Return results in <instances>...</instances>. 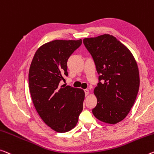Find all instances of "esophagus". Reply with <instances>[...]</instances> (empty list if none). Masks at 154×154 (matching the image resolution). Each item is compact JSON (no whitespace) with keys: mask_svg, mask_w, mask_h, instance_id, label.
<instances>
[{"mask_svg":"<svg viewBox=\"0 0 154 154\" xmlns=\"http://www.w3.org/2000/svg\"><path fill=\"white\" fill-rule=\"evenodd\" d=\"M84 92H85V94H86V96H88V94H89V90L88 89H85Z\"/></svg>","mask_w":154,"mask_h":154,"instance_id":"obj_1","label":"esophagus"}]
</instances>
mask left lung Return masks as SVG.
I'll return each mask as SVG.
<instances>
[{
  "mask_svg": "<svg viewBox=\"0 0 154 154\" xmlns=\"http://www.w3.org/2000/svg\"><path fill=\"white\" fill-rule=\"evenodd\" d=\"M83 42L99 75L94 90L97 104L92 113L104 123H119L129 114L138 92L140 77L135 58L127 46L109 34L84 38Z\"/></svg>",
  "mask_w": 154,
  "mask_h": 154,
  "instance_id": "obj_1",
  "label": "left lung"
}]
</instances>
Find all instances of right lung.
<instances>
[{"instance_id": "obj_1", "label": "right lung", "mask_w": 154, "mask_h": 154, "mask_svg": "<svg viewBox=\"0 0 154 154\" xmlns=\"http://www.w3.org/2000/svg\"><path fill=\"white\" fill-rule=\"evenodd\" d=\"M82 40H55L36 51L29 71V86L36 111L48 127L57 132L76 126L83 109L84 91L60 85L67 76V61Z\"/></svg>"}]
</instances>
